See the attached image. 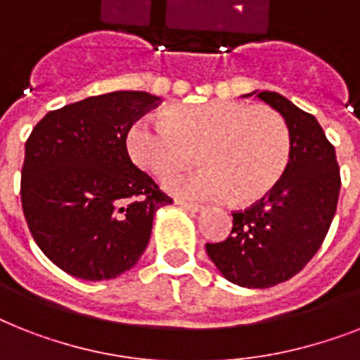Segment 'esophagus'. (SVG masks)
<instances>
[{
	"mask_svg": "<svg viewBox=\"0 0 360 360\" xmlns=\"http://www.w3.org/2000/svg\"><path fill=\"white\" fill-rule=\"evenodd\" d=\"M175 205L183 207V209L186 210H192V212H200V210L203 209V205H200V203H194V201H186V200H175Z\"/></svg>",
	"mask_w": 360,
	"mask_h": 360,
	"instance_id": "obj_1",
	"label": "esophagus"
}]
</instances>
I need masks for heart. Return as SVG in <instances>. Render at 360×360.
I'll list each match as a JSON object with an SVG mask.
<instances>
[{
	"label": "heart",
	"instance_id": "b5f03b06",
	"mask_svg": "<svg viewBox=\"0 0 360 360\" xmlns=\"http://www.w3.org/2000/svg\"><path fill=\"white\" fill-rule=\"evenodd\" d=\"M127 151L139 168L168 179L200 160V170L174 179L168 188L186 198L250 205L268 195L290 159L285 120L268 107L214 99L170 107L142 116L127 131Z\"/></svg>",
	"mask_w": 360,
	"mask_h": 360
}]
</instances>
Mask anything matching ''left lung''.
<instances>
[{
    "instance_id": "left-lung-1",
    "label": "left lung",
    "mask_w": 360,
    "mask_h": 360,
    "mask_svg": "<svg viewBox=\"0 0 360 360\" xmlns=\"http://www.w3.org/2000/svg\"><path fill=\"white\" fill-rule=\"evenodd\" d=\"M270 105L290 134V159L270 194L242 212L224 242L207 244V255L227 281L270 288L294 277L311 261L337 212L340 170L337 153L312 114L270 90L248 96ZM246 96V98H248Z\"/></svg>"
}]
</instances>
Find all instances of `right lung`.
I'll list each match as a JSON object with an SVG mask.
<instances>
[{
  "label": "right lung",
  "mask_w": 360,
  "mask_h": 360,
  "mask_svg": "<svg viewBox=\"0 0 360 360\" xmlns=\"http://www.w3.org/2000/svg\"><path fill=\"white\" fill-rule=\"evenodd\" d=\"M160 98L118 90L44 116L25 142L22 207L49 261L84 281L131 270L148 248L155 212L172 203L133 165L127 131Z\"/></svg>",
  "instance_id": "1"
}]
</instances>
